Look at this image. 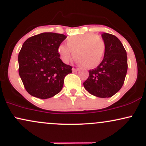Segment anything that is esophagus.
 Listing matches in <instances>:
<instances>
[{"instance_id":"esophagus-1","label":"esophagus","mask_w":146,"mask_h":146,"mask_svg":"<svg viewBox=\"0 0 146 146\" xmlns=\"http://www.w3.org/2000/svg\"><path fill=\"white\" fill-rule=\"evenodd\" d=\"M79 70V68H72V71L74 73V72H77Z\"/></svg>"}]
</instances>
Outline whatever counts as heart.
I'll return each mask as SVG.
<instances>
[{"instance_id": "1", "label": "heart", "mask_w": 146, "mask_h": 146, "mask_svg": "<svg viewBox=\"0 0 146 146\" xmlns=\"http://www.w3.org/2000/svg\"><path fill=\"white\" fill-rule=\"evenodd\" d=\"M106 51V43L102 36L95 33H85L69 37L66 45L58 48L60 59L64 63L69 62L72 56L83 67L94 68L102 62Z\"/></svg>"}]
</instances>
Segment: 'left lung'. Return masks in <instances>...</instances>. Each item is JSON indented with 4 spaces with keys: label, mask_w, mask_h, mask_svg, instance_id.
<instances>
[{
    "label": "left lung",
    "mask_w": 146,
    "mask_h": 146,
    "mask_svg": "<svg viewBox=\"0 0 146 146\" xmlns=\"http://www.w3.org/2000/svg\"><path fill=\"white\" fill-rule=\"evenodd\" d=\"M106 51L101 64L90 70L89 76L83 83L88 93L101 98H110L123 86L127 70V54L121 41L114 35L103 33Z\"/></svg>",
    "instance_id": "8db88e82"
}]
</instances>
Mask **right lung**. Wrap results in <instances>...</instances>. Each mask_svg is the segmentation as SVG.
I'll return each instance as SVG.
<instances>
[{
	"label": "right lung",
	"instance_id": "obj_1",
	"mask_svg": "<svg viewBox=\"0 0 146 146\" xmlns=\"http://www.w3.org/2000/svg\"><path fill=\"white\" fill-rule=\"evenodd\" d=\"M66 36L42 33L23 43L18 64L22 82L28 93L40 99L52 98L61 91L64 80L72 73V66L62 61L58 48Z\"/></svg>",
	"mask_w": 146,
	"mask_h": 146
}]
</instances>
